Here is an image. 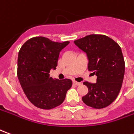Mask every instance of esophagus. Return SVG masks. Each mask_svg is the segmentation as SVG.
<instances>
[{"instance_id": "obj_1", "label": "esophagus", "mask_w": 134, "mask_h": 134, "mask_svg": "<svg viewBox=\"0 0 134 134\" xmlns=\"http://www.w3.org/2000/svg\"><path fill=\"white\" fill-rule=\"evenodd\" d=\"M73 84L75 85H77H77H81V83H80V82H78L75 81V80H74V81H73Z\"/></svg>"}]
</instances>
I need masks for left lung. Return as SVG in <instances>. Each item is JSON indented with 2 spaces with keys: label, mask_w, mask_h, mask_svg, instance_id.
Segmentation results:
<instances>
[{
  "label": "left lung",
  "mask_w": 134,
  "mask_h": 134,
  "mask_svg": "<svg viewBox=\"0 0 134 134\" xmlns=\"http://www.w3.org/2000/svg\"><path fill=\"white\" fill-rule=\"evenodd\" d=\"M74 43L87 54L88 70L94 71L97 82L85 81L88 93L82 99L85 104L100 109L108 106L120 93L125 72V62L120 46L102 34H90Z\"/></svg>",
  "instance_id": "left-lung-1"
}]
</instances>
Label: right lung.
I'll use <instances>...</instances> for the list:
<instances>
[{"label":"right lung","mask_w":134,"mask_h":134,"mask_svg":"<svg viewBox=\"0 0 134 134\" xmlns=\"http://www.w3.org/2000/svg\"><path fill=\"white\" fill-rule=\"evenodd\" d=\"M69 43L36 36L21 47L17 75L25 95L34 106L50 110L64 102L72 82L70 79H54L49 72L52 69L56 70L59 53Z\"/></svg>","instance_id":"add662e5"}]
</instances>
